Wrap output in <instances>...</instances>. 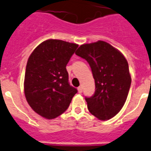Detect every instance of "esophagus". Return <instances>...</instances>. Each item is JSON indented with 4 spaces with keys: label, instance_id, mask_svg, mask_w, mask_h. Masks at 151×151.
<instances>
[{
    "label": "esophagus",
    "instance_id": "obj_1",
    "mask_svg": "<svg viewBox=\"0 0 151 151\" xmlns=\"http://www.w3.org/2000/svg\"><path fill=\"white\" fill-rule=\"evenodd\" d=\"M78 93H82V86H79L78 88Z\"/></svg>",
    "mask_w": 151,
    "mask_h": 151
}]
</instances>
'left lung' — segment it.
I'll use <instances>...</instances> for the list:
<instances>
[{
	"label": "left lung",
	"instance_id": "left-lung-1",
	"mask_svg": "<svg viewBox=\"0 0 151 151\" xmlns=\"http://www.w3.org/2000/svg\"><path fill=\"white\" fill-rule=\"evenodd\" d=\"M75 53L90 64L96 90L86 98L88 110L96 118L105 121L118 114L127 101L131 76L122 53L103 41L80 45Z\"/></svg>",
	"mask_w": 151,
	"mask_h": 151
}]
</instances>
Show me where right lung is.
<instances>
[{"mask_svg": "<svg viewBox=\"0 0 151 151\" xmlns=\"http://www.w3.org/2000/svg\"><path fill=\"white\" fill-rule=\"evenodd\" d=\"M78 45L48 39L34 49L28 59L24 92L34 112L53 119L67 110L78 90L69 84L66 65Z\"/></svg>", "mask_w": 151, "mask_h": 151, "instance_id": "obj_1", "label": "right lung"}]
</instances>
